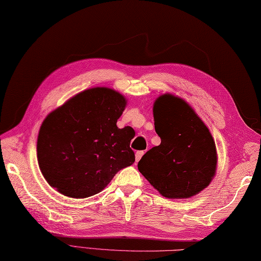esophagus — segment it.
<instances>
[{
	"label": "esophagus",
	"instance_id": "obj_1",
	"mask_svg": "<svg viewBox=\"0 0 261 261\" xmlns=\"http://www.w3.org/2000/svg\"><path fill=\"white\" fill-rule=\"evenodd\" d=\"M144 154V151H139V152H136V154H135V159H136V162H139L140 161V159L142 158V155Z\"/></svg>",
	"mask_w": 261,
	"mask_h": 261
}]
</instances>
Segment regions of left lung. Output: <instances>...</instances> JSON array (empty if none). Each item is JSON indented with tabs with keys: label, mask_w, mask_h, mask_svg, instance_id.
<instances>
[{
	"label": "left lung",
	"mask_w": 261,
	"mask_h": 261,
	"mask_svg": "<svg viewBox=\"0 0 261 261\" xmlns=\"http://www.w3.org/2000/svg\"><path fill=\"white\" fill-rule=\"evenodd\" d=\"M153 119L161 143L142 156L140 173L168 199H189L208 188L217 170V149L193 108L165 93L153 103Z\"/></svg>",
	"instance_id": "obj_1"
}]
</instances>
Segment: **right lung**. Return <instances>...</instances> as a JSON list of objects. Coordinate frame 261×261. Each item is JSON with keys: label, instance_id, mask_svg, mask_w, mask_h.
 <instances>
[{"label": "right lung", "instance_id": "add662e5", "mask_svg": "<svg viewBox=\"0 0 261 261\" xmlns=\"http://www.w3.org/2000/svg\"><path fill=\"white\" fill-rule=\"evenodd\" d=\"M126 106L119 92L92 87L46 116L38 132L37 161L51 188L69 198H88L134 164L129 144L135 132L117 127Z\"/></svg>", "mask_w": 261, "mask_h": 261}]
</instances>
